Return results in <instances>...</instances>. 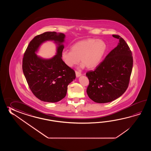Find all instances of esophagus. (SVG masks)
<instances>
[{
	"label": "esophagus",
	"instance_id": "esophagus-1",
	"mask_svg": "<svg viewBox=\"0 0 151 151\" xmlns=\"http://www.w3.org/2000/svg\"><path fill=\"white\" fill-rule=\"evenodd\" d=\"M76 77H79L81 75V73L79 71H76Z\"/></svg>",
	"mask_w": 151,
	"mask_h": 151
}]
</instances>
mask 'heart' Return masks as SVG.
<instances>
[{
    "label": "heart",
    "instance_id": "1",
    "mask_svg": "<svg viewBox=\"0 0 151 151\" xmlns=\"http://www.w3.org/2000/svg\"><path fill=\"white\" fill-rule=\"evenodd\" d=\"M106 44L101 39L90 38L81 40L71 47V51L65 50L61 58L65 64L70 68L78 64L80 60L81 67L86 65L88 68L98 66L106 51Z\"/></svg>",
    "mask_w": 151,
    "mask_h": 151
}]
</instances>
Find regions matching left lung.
<instances>
[{"instance_id": "left-lung-1", "label": "left lung", "mask_w": 151, "mask_h": 151, "mask_svg": "<svg viewBox=\"0 0 151 151\" xmlns=\"http://www.w3.org/2000/svg\"><path fill=\"white\" fill-rule=\"evenodd\" d=\"M113 37L119 39L118 46L94 70L86 73L89 80L87 93L96 103H109L118 98L125 93L129 83L133 63L131 51L120 36Z\"/></svg>"}]
</instances>
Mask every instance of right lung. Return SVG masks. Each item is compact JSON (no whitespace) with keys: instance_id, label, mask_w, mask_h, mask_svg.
<instances>
[{"instance_id":"add662e5","label":"right lung","mask_w":151,"mask_h":151,"mask_svg":"<svg viewBox=\"0 0 151 151\" xmlns=\"http://www.w3.org/2000/svg\"><path fill=\"white\" fill-rule=\"evenodd\" d=\"M65 35L46 32L36 35L30 42L23 58V73L29 88L38 99L45 102L55 103L66 95L68 86L76 78V73L61 59L64 48L61 44ZM46 40L59 44L58 53L50 60H43L35 53L40 45Z\"/></svg>"}]
</instances>
